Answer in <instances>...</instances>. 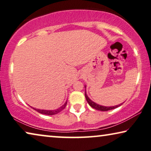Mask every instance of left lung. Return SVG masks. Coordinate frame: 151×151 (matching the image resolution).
Returning <instances> with one entry per match:
<instances>
[{"instance_id": "obj_1", "label": "left lung", "mask_w": 151, "mask_h": 151, "mask_svg": "<svg viewBox=\"0 0 151 151\" xmlns=\"http://www.w3.org/2000/svg\"><path fill=\"white\" fill-rule=\"evenodd\" d=\"M85 88H86V91H85V96H86V99L87 100V101H88L89 105H90L91 107H92V108H94V109H95L99 110V111H109V110L116 109V108L120 107V106L122 105V103H121V104H119V105H118L110 106V107H108V106H103V105H99V104H97L96 103H94V101H92V100H91L90 98L88 97V95H87L86 86H85Z\"/></svg>"}]
</instances>
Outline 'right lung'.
<instances>
[{"instance_id":"add662e5","label":"right lung","mask_w":151,"mask_h":151,"mask_svg":"<svg viewBox=\"0 0 151 151\" xmlns=\"http://www.w3.org/2000/svg\"><path fill=\"white\" fill-rule=\"evenodd\" d=\"M66 104H67V101L65 102V103L63 104L62 106H61L60 107H59L58 109H54V110H46V109H37V108H35V107H32L33 109H35V111H37V112H39V113L42 114H44V115H48V116H52V115H55V114H57L60 112L61 110H63L64 108L65 107V106H66Z\"/></svg>"}]
</instances>
